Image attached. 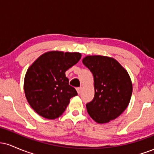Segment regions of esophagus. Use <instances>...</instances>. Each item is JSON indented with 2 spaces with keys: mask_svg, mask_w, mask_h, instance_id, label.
<instances>
[{
  "mask_svg": "<svg viewBox=\"0 0 154 154\" xmlns=\"http://www.w3.org/2000/svg\"><path fill=\"white\" fill-rule=\"evenodd\" d=\"M77 91L78 94H80V93L82 92V88H77Z\"/></svg>",
  "mask_w": 154,
  "mask_h": 154,
  "instance_id": "esophagus-1",
  "label": "esophagus"
}]
</instances>
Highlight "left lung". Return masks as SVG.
<instances>
[{"label": "left lung", "instance_id": "left-lung-1", "mask_svg": "<svg viewBox=\"0 0 154 154\" xmlns=\"http://www.w3.org/2000/svg\"><path fill=\"white\" fill-rule=\"evenodd\" d=\"M82 63L93 75L95 96L87 103L90 116L97 123L115 119L128 106L132 83L128 72L114 58L87 56Z\"/></svg>", "mask_w": 154, "mask_h": 154}]
</instances>
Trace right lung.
<instances>
[{
    "instance_id": "right-lung-1",
    "label": "right lung",
    "mask_w": 154,
    "mask_h": 154,
    "mask_svg": "<svg viewBox=\"0 0 154 154\" xmlns=\"http://www.w3.org/2000/svg\"><path fill=\"white\" fill-rule=\"evenodd\" d=\"M80 53L51 51L28 68L24 81L25 97L37 114L55 119L62 115L70 98L77 95L65 72L81 59Z\"/></svg>"
}]
</instances>
